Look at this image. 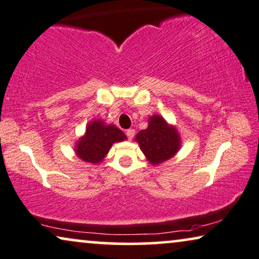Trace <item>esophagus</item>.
<instances>
[{"label":"esophagus","instance_id":"esophagus-1","mask_svg":"<svg viewBox=\"0 0 259 259\" xmlns=\"http://www.w3.org/2000/svg\"><path fill=\"white\" fill-rule=\"evenodd\" d=\"M125 135L127 137V140H133L134 136H135V130L134 129H127L125 132Z\"/></svg>","mask_w":259,"mask_h":259}]
</instances>
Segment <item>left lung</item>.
<instances>
[{
  "instance_id": "8db88e82",
  "label": "left lung",
  "mask_w": 259,
  "mask_h": 259,
  "mask_svg": "<svg viewBox=\"0 0 259 259\" xmlns=\"http://www.w3.org/2000/svg\"><path fill=\"white\" fill-rule=\"evenodd\" d=\"M135 140L148 161L153 164L167 161L175 155L180 147L177 129L168 125L165 120L157 115L150 117L149 125L146 130H141Z\"/></svg>"
}]
</instances>
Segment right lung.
Listing matches in <instances>:
<instances>
[{"mask_svg": "<svg viewBox=\"0 0 259 259\" xmlns=\"http://www.w3.org/2000/svg\"><path fill=\"white\" fill-rule=\"evenodd\" d=\"M126 137L115 125H105L102 120H95L88 125L86 134L77 143L78 157L90 163L102 162L113 142H122Z\"/></svg>", "mask_w": 259, "mask_h": 259, "instance_id": "obj_1", "label": "right lung"}]
</instances>
